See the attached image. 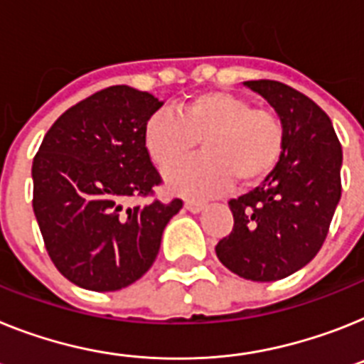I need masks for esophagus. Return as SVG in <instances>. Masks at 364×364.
<instances>
[{"label": "esophagus", "mask_w": 364, "mask_h": 364, "mask_svg": "<svg viewBox=\"0 0 364 364\" xmlns=\"http://www.w3.org/2000/svg\"><path fill=\"white\" fill-rule=\"evenodd\" d=\"M184 206H186V210H188V212L198 213V212H203L204 208H206V204L198 203V200H186Z\"/></svg>", "instance_id": "obj_1"}]
</instances>
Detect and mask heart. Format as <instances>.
I'll list each match as a JSON object with an SVG mask.
<instances>
[{
    "mask_svg": "<svg viewBox=\"0 0 364 364\" xmlns=\"http://www.w3.org/2000/svg\"><path fill=\"white\" fill-rule=\"evenodd\" d=\"M197 141L203 156L166 180L173 191L208 197L228 188L234 176L243 184L265 178L282 158L285 132L276 114L219 90L191 95L176 105L175 116L156 112L145 123V151L164 171L184 161Z\"/></svg>",
    "mask_w": 364,
    "mask_h": 364,
    "instance_id": "heart-1",
    "label": "heart"
}]
</instances>
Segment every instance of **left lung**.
I'll return each instance as SVG.
<instances>
[{
    "mask_svg": "<svg viewBox=\"0 0 364 364\" xmlns=\"http://www.w3.org/2000/svg\"><path fill=\"white\" fill-rule=\"evenodd\" d=\"M245 86L274 108L285 145L263 184L228 203L234 228L215 252L241 278L276 282L321 250L341 198L343 149L328 114L307 95L278 80H247Z\"/></svg>",
    "mask_w": 364,
    "mask_h": 364,
    "instance_id": "8db88e82",
    "label": "left lung"
}]
</instances>
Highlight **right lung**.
<instances>
[{"label": "right lung", "mask_w": 364, "mask_h": 364, "mask_svg": "<svg viewBox=\"0 0 364 364\" xmlns=\"http://www.w3.org/2000/svg\"><path fill=\"white\" fill-rule=\"evenodd\" d=\"M161 105L147 92L110 86L68 108L43 136L33 160V210L51 262L71 284L117 291L156 259L182 200L125 203L161 184L144 145L145 123Z\"/></svg>", "instance_id": "right-lung-1"}]
</instances>
